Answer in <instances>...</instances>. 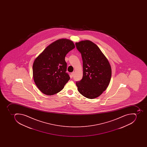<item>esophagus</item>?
<instances>
[{"mask_svg": "<svg viewBox=\"0 0 147 147\" xmlns=\"http://www.w3.org/2000/svg\"><path fill=\"white\" fill-rule=\"evenodd\" d=\"M74 72H72V73H71V75H72V76L73 77L74 76Z\"/></svg>", "mask_w": 147, "mask_h": 147, "instance_id": "obj_1", "label": "esophagus"}]
</instances>
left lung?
Returning <instances> with one entry per match:
<instances>
[{
	"instance_id": "8db88e82",
	"label": "left lung",
	"mask_w": 147,
	"mask_h": 147,
	"mask_svg": "<svg viewBox=\"0 0 147 147\" xmlns=\"http://www.w3.org/2000/svg\"><path fill=\"white\" fill-rule=\"evenodd\" d=\"M75 45L81 53L83 68L82 80L76 83L78 90L87 98H96L106 90L110 83V64L99 48L91 41H81Z\"/></svg>"
}]
</instances>
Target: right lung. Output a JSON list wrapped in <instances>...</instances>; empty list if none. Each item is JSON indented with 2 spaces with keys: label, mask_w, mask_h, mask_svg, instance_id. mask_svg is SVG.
<instances>
[{
  "label": "right lung",
  "mask_w": 147,
  "mask_h": 147,
  "mask_svg": "<svg viewBox=\"0 0 147 147\" xmlns=\"http://www.w3.org/2000/svg\"><path fill=\"white\" fill-rule=\"evenodd\" d=\"M75 48L68 39H58L46 48L32 65L34 81L42 92L53 95L61 91L70 80L66 73V55Z\"/></svg>",
  "instance_id": "1"
}]
</instances>
